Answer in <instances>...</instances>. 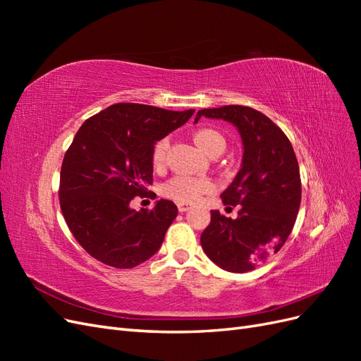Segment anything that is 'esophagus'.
<instances>
[{
    "label": "esophagus",
    "instance_id": "1",
    "mask_svg": "<svg viewBox=\"0 0 361 361\" xmlns=\"http://www.w3.org/2000/svg\"><path fill=\"white\" fill-rule=\"evenodd\" d=\"M190 204L188 203H183V202H180V203H178V209H179V212H187L188 209H190Z\"/></svg>",
    "mask_w": 361,
    "mask_h": 361
}]
</instances>
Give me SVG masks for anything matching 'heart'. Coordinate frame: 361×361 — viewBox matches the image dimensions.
Wrapping results in <instances>:
<instances>
[{
    "label": "heart",
    "mask_w": 361,
    "mask_h": 361,
    "mask_svg": "<svg viewBox=\"0 0 361 361\" xmlns=\"http://www.w3.org/2000/svg\"><path fill=\"white\" fill-rule=\"evenodd\" d=\"M194 143L197 145L200 150L206 155H211L212 152L226 147V141L220 133L214 129H199L194 134ZM169 149V140L162 138L154 147L152 152V162L155 167H162L166 161V154ZM214 190V185L207 179H197L188 176H176L164 185V194L169 197L179 202H195L200 199L203 194H209Z\"/></svg>",
    "instance_id": "obj_1"
}]
</instances>
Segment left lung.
I'll return each instance as SVG.
<instances>
[{
  "label": "left lung",
  "mask_w": 361,
  "mask_h": 361,
  "mask_svg": "<svg viewBox=\"0 0 361 361\" xmlns=\"http://www.w3.org/2000/svg\"><path fill=\"white\" fill-rule=\"evenodd\" d=\"M200 117L232 123L244 146L241 169L221 194L224 204H241L238 218L211 211L200 243L215 265L248 272L276 255L292 232L301 203L298 161L285 133L253 108H204L194 123Z\"/></svg>",
  "instance_id": "obj_1"
}]
</instances>
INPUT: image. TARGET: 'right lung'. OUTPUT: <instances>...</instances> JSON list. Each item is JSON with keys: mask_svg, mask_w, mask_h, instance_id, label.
<instances>
[{"mask_svg": "<svg viewBox=\"0 0 361 361\" xmlns=\"http://www.w3.org/2000/svg\"><path fill=\"white\" fill-rule=\"evenodd\" d=\"M192 114L114 104L78 129L63 159L59 197L72 235L90 256L114 268H134L161 248L176 204L161 199L154 209L135 211L129 203L150 192L157 141Z\"/></svg>", "mask_w": 361, "mask_h": 361, "instance_id": "right-lung-1", "label": "right lung"}]
</instances>
